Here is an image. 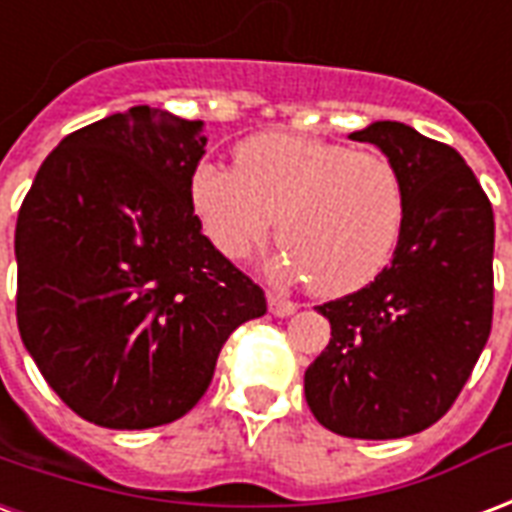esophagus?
<instances>
[{
    "instance_id": "34e87169",
    "label": "esophagus",
    "mask_w": 512,
    "mask_h": 512,
    "mask_svg": "<svg viewBox=\"0 0 512 512\" xmlns=\"http://www.w3.org/2000/svg\"><path fill=\"white\" fill-rule=\"evenodd\" d=\"M268 312L274 314V317H290V314L298 312V304L287 301L282 295H268Z\"/></svg>"
}]
</instances>
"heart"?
Masks as SVG:
<instances>
[{
    "label": "heart",
    "instance_id": "obj_1",
    "mask_svg": "<svg viewBox=\"0 0 512 512\" xmlns=\"http://www.w3.org/2000/svg\"><path fill=\"white\" fill-rule=\"evenodd\" d=\"M192 211L208 241L244 260L274 230L285 249L276 274L317 295L372 282L404 225V184L380 151L290 132H260L236 146V170L203 162L189 179Z\"/></svg>",
    "mask_w": 512,
    "mask_h": 512
}]
</instances>
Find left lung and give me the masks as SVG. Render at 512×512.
Returning a JSON list of instances; mask_svg holds the SVG:
<instances>
[{"label":"left lung","mask_w":512,"mask_h":512,"mask_svg":"<svg viewBox=\"0 0 512 512\" xmlns=\"http://www.w3.org/2000/svg\"><path fill=\"white\" fill-rule=\"evenodd\" d=\"M404 184V225L372 285L317 306L331 342L304 374L333 434L399 439L437 423L469 380L494 314V211L464 157L401 121L350 132Z\"/></svg>","instance_id":"obj_1"}]
</instances>
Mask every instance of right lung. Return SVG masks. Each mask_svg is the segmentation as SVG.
Instances as JSON below:
<instances>
[{"mask_svg": "<svg viewBox=\"0 0 512 512\" xmlns=\"http://www.w3.org/2000/svg\"><path fill=\"white\" fill-rule=\"evenodd\" d=\"M203 121L138 105L67 135L15 222L18 331L56 396L105 429L187 415L263 290L203 236Z\"/></svg>", "mask_w": 512, "mask_h": 512, "instance_id": "add662e5", "label": "right lung"}]
</instances>
